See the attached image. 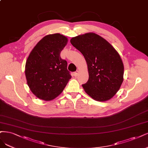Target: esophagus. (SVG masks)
Here are the masks:
<instances>
[{"mask_svg":"<svg viewBox=\"0 0 148 148\" xmlns=\"http://www.w3.org/2000/svg\"><path fill=\"white\" fill-rule=\"evenodd\" d=\"M78 73H79L78 71H76V72H75L73 73V75L75 76V77H76V76H77L78 75Z\"/></svg>","mask_w":148,"mask_h":148,"instance_id":"34e87169","label":"esophagus"}]
</instances>
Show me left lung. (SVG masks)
<instances>
[{"label": "left lung", "mask_w": 148, "mask_h": 148, "mask_svg": "<svg viewBox=\"0 0 148 148\" xmlns=\"http://www.w3.org/2000/svg\"><path fill=\"white\" fill-rule=\"evenodd\" d=\"M70 43L83 54L88 65L89 79L82 85L86 93L99 101L113 98L124 80V64L118 51L92 32L73 37Z\"/></svg>", "instance_id": "obj_1"}]
</instances>
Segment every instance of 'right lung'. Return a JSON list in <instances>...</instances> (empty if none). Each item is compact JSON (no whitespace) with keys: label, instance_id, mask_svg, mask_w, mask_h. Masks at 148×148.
<instances>
[{"label":"right lung","instance_id":"right-lung-1","mask_svg":"<svg viewBox=\"0 0 148 148\" xmlns=\"http://www.w3.org/2000/svg\"><path fill=\"white\" fill-rule=\"evenodd\" d=\"M68 38L60 34L46 35L30 53L25 66L27 83L37 98L50 101L59 95L72 78L60 52Z\"/></svg>","mask_w":148,"mask_h":148}]
</instances>
